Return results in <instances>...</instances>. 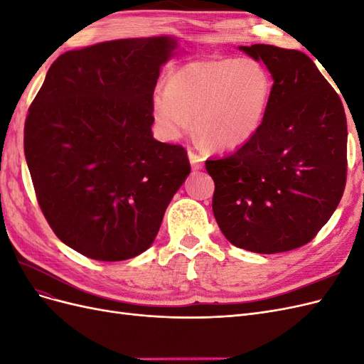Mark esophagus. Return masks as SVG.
Masks as SVG:
<instances>
[{"label": "esophagus", "mask_w": 364, "mask_h": 364, "mask_svg": "<svg viewBox=\"0 0 364 364\" xmlns=\"http://www.w3.org/2000/svg\"><path fill=\"white\" fill-rule=\"evenodd\" d=\"M188 158H190V162H191V167L194 170H202L203 168V158L200 155H197V153L193 151V150H188Z\"/></svg>", "instance_id": "1"}]
</instances>
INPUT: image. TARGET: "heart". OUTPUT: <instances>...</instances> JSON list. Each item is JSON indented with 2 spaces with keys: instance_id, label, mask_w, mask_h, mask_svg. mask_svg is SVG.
Masks as SVG:
<instances>
[{
  "instance_id": "1",
  "label": "heart",
  "mask_w": 364,
  "mask_h": 364,
  "mask_svg": "<svg viewBox=\"0 0 364 364\" xmlns=\"http://www.w3.org/2000/svg\"><path fill=\"white\" fill-rule=\"evenodd\" d=\"M273 82L257 60L197 59L176 68L150 111L159 134L178 139L193 129L217 150L245 146L266 121Z\"/></svg>"
}]
</instances>
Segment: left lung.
Returning a JSON list of instances; mask_svg holds the SVG:
<instances>
[{"label": "left lung", "instance_id": "8db88e82", "mask_svg": "<svg viewBox=\"0 0 364 364\" xmlns=\"http://www.w3.org/2000/svg\"><path fill=\"white\" fill-rule=\"evenodd\" d=\"M240 50L264 62L273 92L258 134L230 155L206 161L214 217L240 249L293 250L316 237L343 196V103L302 51L266 43Z\"/></svg>", "mask_w": 364, "mask_h": 364}]
</instances>
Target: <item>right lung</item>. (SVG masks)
I'll list each match as a JSON object with an SVG mask.
<instances>
[{
    "mask_svg": "<svg viewBox=\"0 0 364 364\" xmlns=\"http://www.w3.org/2000/svg\"><path fill=\"white\" fill-rule=\"evenodd\" d=\"M178 42L118 39L67 51L50 67L24 126L39 206L65 245L98 261L147 250L191 167L153 138L150 100Z\"/></svg>",
    "mask_w": 364,
    "mask_h": 364,
    "instance_id": "obj_1",
    "label": "right lung"
}]
</instances>
